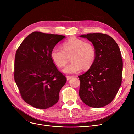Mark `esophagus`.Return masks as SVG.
I'll list each match as a JSON object with an SVG mask.
<instances>
[{
	"label": "esophagus",
	"instance_id": "obj_1",
	"mask_svg": "<svg viewBox=\"0 0 134 134\" xmlns=\"http://www.w3.org/2000/svg\"><path fill=\"white\" fill-rule=\"evenodd\" d=\"M72 78H73V77L71 76H68V75H67V76H66V78H67V80H70V79H71Z\"/></svg>",
	"mask_w": 134,
	"mask_h": 134
}]
</instances>
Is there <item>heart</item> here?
<instances>
[{
    "label": "heart",
    "mask_w": 134,
    "mask_h": 134,
    "mask_svg": "<svg viewBox=\"0 0 134 134\" xmlns=\"http://www.w3.org/2000/svg\"><path fill=\"white\" fill-rule=\"evenodd\" d=\"M63 49L54 47L51 51V58L54 64L59 67L65 66L71 57L70 63L62 70L66 74H75L82 68L89 69L94 61L96 51L93 45L81 39L72 38L62 44Z\"/></svg>",
    "instance_id": "1"
}]
</instances>
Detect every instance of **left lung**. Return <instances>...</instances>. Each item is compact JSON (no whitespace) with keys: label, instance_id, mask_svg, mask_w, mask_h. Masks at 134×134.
<instances>
[{"label":"left lung","instance_id":"obj_1","mask_svg":"<svg viewBox=\"0 0 134 134\" xmlns=\"http://www.w3.org/2000/svg\"><path fill=\"white\" fill-rule=\"evenodd\" d=\"M80 37L92 42L96 57L88 71L78 76L79 96L88 106L102 108L114 100L121 85L123 61L120 49L107 34L90 33Z\"/></svg>","mask_w":134,"mask_h":134}]
</instances>
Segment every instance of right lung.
I'll return each mask as SVG.
<instances>
[{
  "instance_id": "obj_1",
  "label": "right lung",
  "mask_w": 134,
  "mask_h": 134,
  "mask_svg": "<svg viewBox=\"0 0 134 134\" xmlns=\"http://www.w3.org/2000/svg\"><path fill=\"white\" fill-rule=\"evenodd\" d=\"M65 36L35 31L16 51L14 78L23 99L31 106L45 109L59 100L66 78L55 66L51 53Z\"/></svg>"
}]
</instances>
